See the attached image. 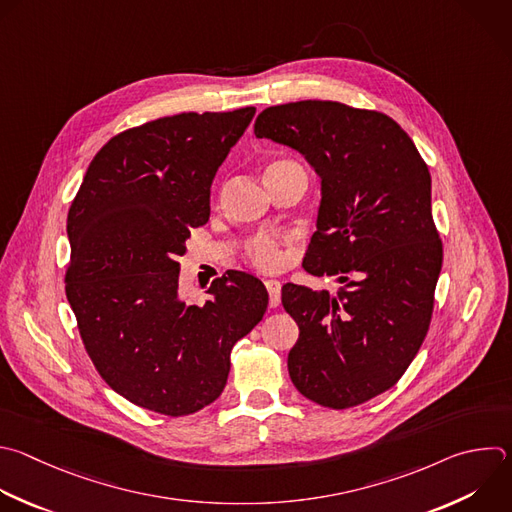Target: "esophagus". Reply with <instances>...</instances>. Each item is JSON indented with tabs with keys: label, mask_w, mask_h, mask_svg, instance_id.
<instances>
[{
	"label": "esophagus",
	"mask_w": 512,
	"mask_h": 512,
	"mask_svg": "<svg viewBox=\"0 0 512 512\" xmlns=\"http://www.w3.org/2000/svg\"><path fill=\"white\" fill-rule=\"evenodd\" d=\"M265 289L269 293V305L277 307L281 301V283L277 279H267L265 281Z\"/></svg>",
	"instance_id": "34e87169"
}]
</instances>
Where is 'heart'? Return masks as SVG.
Wrapping results in <instances>:
<instances>
[{
    "label": "heart",
    "mask_w": 512,
    "mask_h": 512,
    "mask_svg": "<svg viewBox=\"0 0 512 512\" xmlns=\"http://www.w3.org/2000/svg\"><path fill=\"white\" fill-rule=\"evenodd\" d=\"M291 166H301V164L291 158H275L267 164L265 177L273 175V173H281V170L291 168ZM243 259L259 271H275L283 265L285 253L281 249V241L275 235L255 233V235L247 237L243 243Z\"/></svg>",
    "instance_id": "1"
}]
</instances>
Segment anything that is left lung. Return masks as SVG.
<instances>
[{"mask_svg":"<svg viewBox=\"0 0 512 512\" xmlns=\"http://www.w3.org/2000/svg\"><path fill=\"white\" fill-rule=\"evenodd\" d=\"M255 136L299 150L321 177L317 231L303 267L337 293L287 283L299 337L287 368L307 400L346 410L390 390L428 333L442 269L430 170L388 114L335 100L265 108Z\"/></svg>","mask_w":512,"mask_h":512,"instance_id":"8db88e82","label":"left lung"}]
</instances>
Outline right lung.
<instances>
[{"mask_svg":"<svg viewBox=\"0 0 512 512\" xmlns=\"http://www.w3.org/2000/svg\"><path fill=\"white\" fill-rule=\"evenodd\" d=\"M255 116L181 112L112 136L68 211L66 297L102 380L138 408L189 416L213 404L231 350L267 309L243 271L213 279L203 305L179 299V257L211 215V185Z\"/></svg>","mask_w":512,"mask_h":512,"instance_id":"obj_1","label":"right lung"}]
</instances>
